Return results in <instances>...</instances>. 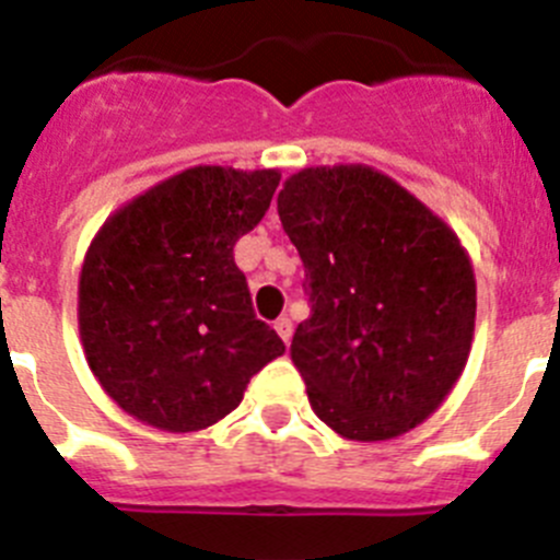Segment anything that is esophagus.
<instances>
[{
  "instance_id": "1",
  "label": "esophagus",
  "mask_w": 560,
  "mask_h": 560,
  "mask_svg": "<svg viewBox=\"0 0 560 560\" xmlns=\"http://www.w3.org/2000/svg\"><path fill=\"white\" fill-rule=\"evenodd\" d=\"M273 328L279 331V337L284 339L287 345H290V339H292V320H290V317H279V320L273 323Z\"/></svg>"
}]
</instances>
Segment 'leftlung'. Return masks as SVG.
<instances>
[{"instance_id":"obj_1","label":"left lung","mask_w":560,"mask_h":560,"mask_svg":"<svg viewBox=\"0 0 560 560\" xmlns=\"http://www.w3.org/2000/svg\"><path fill=\"white\" fill-rule=\"evenodd\" d=\"M279 218L306 270L312 315L290 353L315 415L386 442L451 395L475 334V273L442 218L370 165L292 174Z\"/></svg>"}]
</instances>
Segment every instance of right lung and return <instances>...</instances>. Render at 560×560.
<instances>
[{
    "mask_svg": "<svg viewBox=\"0 0 560 560\" xmlns=\"http://www.w3.org/2000/svg\"><path fill=\"white\" fill-rule=\"evenodd\" d=\"M279 179L276 168L196 165L96 232L80 273V339L102 389L135 420L203 431L284 353L234 265V243L262 221Z\"/></svg>",
    "mask_w": 560,
    "mask_h": 560,
    "instance_id": "1",
    "label": "right lung"
}]
</instances>
